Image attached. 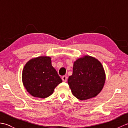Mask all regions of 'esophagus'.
Here are the masks:
<instances>
[{
    "instance_id": "34e87169",
    "label": "esophagus",
    "mask_w": 128,
    "mask_h": 128,
    "mask_svg": "<svg viewBox=\"0 0 128 128\" xmlns=\"http://www.w3.org/2000/svg\"><path fill=\"white\" fill-rule=\"evenodd\" d=\"M62 81H65V82H66L67 80V77L66 76H62Z\"/></svg>"
}]
</instances>
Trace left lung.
Segmentation results:
<instances>
[{
  "label": "left lung",
  "instance_id": "obj_1",
  "mask_svg": "<svg viewBox=\"0 0 128 128\" xmlns=\"http://www.w3.org/2000/svg\"><path fill=\"white\" fill-rule=\"evenodd\" d=\"M106 74L98 60L90 56L78 58L68 80L72 94L81 100L96 97L104 86Z\"/></svg>",
  "mask_w": 128,
  "mask_h": 128
}]
</instances>
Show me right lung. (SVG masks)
I'll return each instance as SVG.
<instances>
[{
	"label": "right lung",
	"instance_id": "right-lung-1",
	"mask_svg": "<svg viewBox=\"0 0 128 128\" xmlns=\"http://www.w3.org/2000/svg\"><path fill=\"white\" fill-rule=\"evenodd\" d=\"M22 80L26 91L34 97L45 98L52 94L62 80L52 66L51 58L40 56L26 62Z\"/></svg>",
	"mask_w": 128,
	"mask_h": 128
}]
</instances>
